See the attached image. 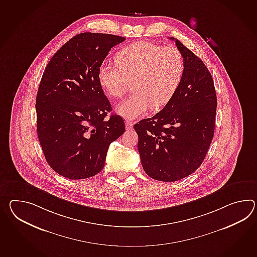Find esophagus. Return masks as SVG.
<instances>
[{
    "mask_svg": "<svg viewBox=\"0 0 257 257\" xmlns=\"http://www.w3.org/2000/svg\"><path fill=\"white\" fill-rule=\"evenodd\" d=\"M133 125H134V123L132 122V121H130V120H126L125 121V126H126V129L127 130H132L133 129Z\"/></svg>",
    "mask_w": 257,
    "mask_h": 257,
    "instance_id": "1",
    "label": "esophagus"
}]
</instances>
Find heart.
<instances>
[{
  "mask_svg": "<svg viewBox=\"0 0 257 257\" xmlns=\"http://www.w3.org/2000/svg\"><path fill=\"white\" fill-rule=\"evenodd\" d=\"M184 73V61L177 48L137 41L116 54V63H103L98 69L100 86L112 97H122L133 82L131 97L117 107L126 119H136L150 108L165 106L177 90Z\"/></svg>",
  "mask_w": 257,
  "mask_h": 257,
  "instance_id": "obj_1",
  "label": "heart"
}]
</instances>
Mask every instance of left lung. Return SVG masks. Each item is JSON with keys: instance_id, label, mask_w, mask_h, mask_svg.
<instances>
[{"instance_id": "obj_1", "label": "left lung", "mask_w": 257, "mask_h": 257, "mask_svg": "<svg viewBox=\"0 0 257 257\" xmlns=\"http://www.w3.org/2000/svg\"><path fill=\"white\" fill-rule=\"evenodd\" d=\"M184 61L177 90L152 118L134 125L143 169L149 177L176 182L196 171L214 137L217 96L203 61L174 38Z\"/></svg>"}]
</instances>
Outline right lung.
Returning a JSON list of instances; mask_svg holds the SVG:
<instances>
[{"label": "right lung", "instance_id": "right-lung-1", "mask_svg": "<svg viewBox=\"0 0 257 257\" xmlns=\"http://www.w3.org/2000/svg\"><path fill=\"white\" fill-rule=\"evenodd\" d=\"M124 40L76 35L45 68L36 98L37 131L48 164L63 177L79 180L100 172L110 143L125 131L119 115L105 119L111 106L97 78L110 49Z\"/></svg>", "mask_w": 257, "mask_h": 257}]
</instances>
